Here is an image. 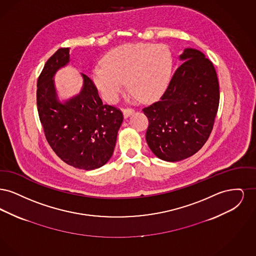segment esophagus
I'll return each instance as SVG.
<instances>
[{"label":"esophagus","instance_id":"1","mask_svg":"<svg viewBox=\"0 0 256 256\" xmlns=\"http://www.w3.org/2000/svg\"><path fill=\"white\" fill-rule=\"evenodd\" d=\"M122 112H124V116L126 118H128V116H130L132 114H134V108H126L122 110Z\"/></svg>","mask_w":256,"mask_h":256}]
</instances>
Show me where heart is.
Masks as SVG:
<instances>
[{
    "mask_svg": "<svg viewBox=\"0 0 256 256\" xmlns=\"http://www.w3.org/2000/svg\"><path fill=\"white\" fill-rule=\"evenodd\" d=\"M104 65L92 71V80L102 97L114 102L126 86L143 100H152L165 90L170 80L172 56L161 44H126L111 50Z\"/></svg>",
    "mask_w": 256,
    "mask_h": 256,
    "instance_id": "1",
    "label": "heart"
}]
</instances>
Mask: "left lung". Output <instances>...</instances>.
Returning <instances> with one entry per match:
<instances>
[{
	"label": "left lung",
	"instance_id": "left-lung-1",
	"mask_svg": "<svg viewBox=\"0 0 256 256\" xmlns=\"http://www.w3.org/2000/svg\"><path fill=\"white\" fill-rule=\"evenodd\" d=\"M159 100L143 108L148 126L146 140L160 159L180 161L206 144L214 126L220 102L219 80L214 65L195 49L184 50Z\"/></svg>",
	"mask_w": 256,
	"mask_h": 256
}]
</instances>
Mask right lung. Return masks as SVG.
Listing matches in <instances>:
<instances>
[{
    "instance_id": "obj_1",
    "label": "right lung",
    "mask_w": 256,
    "mask_h": 256,
    "mask_svg": "<svg viewBox=\"0 0 256 256\" xmlns=\"http://www.w3.org/2000/svg\"><path fill=\"white\" fill-rule=\"evenodd\" d=\"M68 62V48L58 50L46 62L37 80L38 115L50 146L62 161L94 170L113 154L124 116L119 108L102 104L97 87L84 74L82 92L60 102L52 78Z\"/></svg>"
}]
</instances>
